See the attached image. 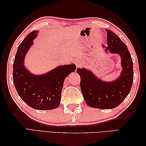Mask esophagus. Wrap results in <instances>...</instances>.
I'll return each instance as SVG.
<instances>
[{
	"label": "esophagus",
	"instance_id": "34e87169",
	"mask_svg": "<svg viewBox=\"0 0 146 146\" xmlns=\"http://www.w3.org/2000/svg\"><path fill=\"white\" fill-rule=\"evenodd\" d=\"M76 66H80V65L81 64V60H77L76 61Z\"/></svg>",
	"mask_w": 146,
	"mask_h": 146
}]
</instances>
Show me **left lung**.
<instances>
[{"instance_id":"left-lung-1","label":"left lung","mask_w":146,"mask_h":146,"mask_svg":"<svg viewBox=\"0 0 146 146\" xmlns=\"http://www.w3.org/2000/svg\"><path fill=\"white\" fill-rule=\"evenodd\" d=\"M107 32L108 46L105 51L120 55L122 67L120 76L113 82H107L84 68L76 70L81 78L80 88L86 104L100 109L119 106L129 95L134 78L133 62L126 44L111 31L107 29Z\"/></svg>"}]
</instances>
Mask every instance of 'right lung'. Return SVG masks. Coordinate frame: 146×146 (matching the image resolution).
Masks as SVG:
<instances>
[{"label": "right lung", "mask_w": 146, "mask_h": 146, "mask_svg": "<svg viewBox=\"0 0 146 146\" xmlns=\"http://www.w3.org/2000/svg\"><path fill=\"white\" fill-rule=\"evenodd\" d=\"M38 33H30L18 46L13 63V82L19 97L29 107L52 110L60 106L64 79L75 71L76 65L59 66L41 75L30 73L24 65V58Z\"/></svg>", "instance_id": "add662e5"}]
</instances>
